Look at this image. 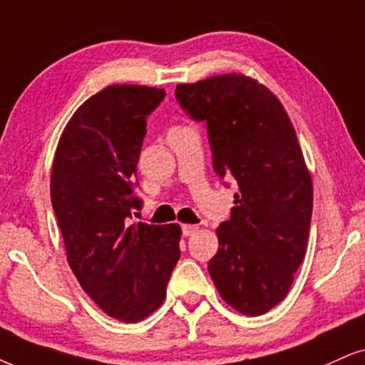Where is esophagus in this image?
Listing matches in <instances>:
<instances>
[{
	"label": "esophagus",
	"instance_id": "1",
	"mask_svg": "<svg viewBox=\"0 0 365 365\" xmlns=\"http://www.w3.org/2000/svg\"><path fill=\"white\" fill-rule=\"evenodd\" d=\"M197 232V225H182V235L191 237Z\"/></svg>",
	"mask_w": 365,
	"mask_h": 365
}]
</instances>
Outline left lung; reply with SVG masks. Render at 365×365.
<instances>
[{
	"mask_svg": "<svg viewBox=\"0 0 365 365\" xmlns=\"http://www.w3.org/2000/svg\"><path fill=\"white\" fill-rule=\"evenodd\" d=\"M175 98L206 123L215 173L238 184L210 276L225 303L259 317L286 298L307 254L313 184L294 127L281 101L244 74L179 84Z\"/></svg>",
	"mask_w": 365,
	"mask_h": 365,
	"instance_id": "1",
	"label": "left lung"
}]
</instances>
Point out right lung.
<instances>
[{
  "instance_id": "add662e5",
  "label": "right lung",
  "mask_w": 365,
  "mask_h": 365,
  "mask_svg": "<svg viewBox=\"0 0 365 365\" xmlns=\"http://www.w3.org/2000/svg\"><path fill=\"white\" fill-rule=\"evenodd\" d=\"M165 91L113 84L78 108L53 157L51 197L81 287L111 318L135 323L154 313L178 264L181 227L130 225L147 116Z\"/></svg>"
}]
</instances>
